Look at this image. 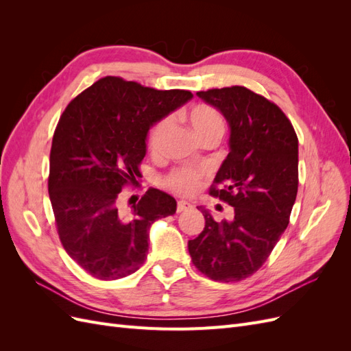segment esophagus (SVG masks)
Here are the masks:
<instances>
[{
	"label": "esophagus",
	"mask_w": 351,
	"mask_h": 351,
	"mask_svg": "<svg viewBox=\"0 0 351 351\" xmlns=\"http://www.w3.org/2000/svg\"><path fill=\"white\" fill-rule=\"evenodd\" d=\"M193 206L189 204L186 200H178L177 202V212H184V210H190Z\"/></svg>",
	"instance_id": "34e87169"
}]
</instances>
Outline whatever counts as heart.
Instances as JSON below:
<instances>
[{"label":"heart","instance_id":"1","mask_svg":"<svg viewBox=\"0 0 351 351\" xmlns=\"http://www.w3.org/2000/svg\"><path fill=\"white\" fill-rule=\"evenodd\" d=\"M187 120L200 141H204L208 136L221 137L222 133H224V120H222L221 114L215 108L209 107V105H196V107L189 111ZM169 129H171V120H169L168 117L158 120L151 125V129L146 136V145L152 155L161 154ZM204 177V169L193 167H178L165 176L164 186L176 195L192 196L200 187Z\"/></svg>","mask_w":351,"mask_h":351}]
</instances>
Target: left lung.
Masks as SVG:
<instances>
[{
  "mask_svg": "<svg viewBox=\"0 0 351 351\" xmlns=\"http://www.w3.org/2000/svg\"><path fill=\"white\" fill-rule=\"evenodd\" d=\"M197 97L230 124V154L209 195L234 214L231 221H215L199 208L205 228L187 247L208 278L241 281L267 262L289 226L299 187V139L278 105L247 88L209 89Z\"/></svg>",
  "mask_w": 351,
  "mask_h": 351,
  "instance_id": "obj_1",
  "label": "left lung"
}]
</instances>
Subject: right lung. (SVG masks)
Instances as JSON below:
<instances>
[{
  "mask_svg": "<svg viewBox=\"0 0 351 351\" xmlns=\"http://www.w3.org/2000/svg\"><path fill=\"white\" fill-rule=\"evenodd\" d=\"M192 97L107 76L62 111L48 193L62 247L92 277L112 281L136 272L149 249V227L176 212V199L154 187L130 212L120 208V195L142 177L149 127Z\"/></svg>",
  "mask_w": 351,
  "mask_h": 351,
  "instance_id": "add662e5",
  "label": "right lung"
}]
</instances>
